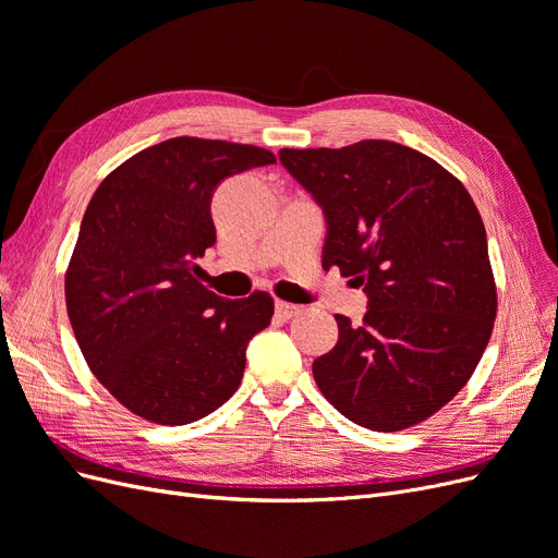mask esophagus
Wrapping results in <instances>:
<instances>
[{
	"instance_id": "34e87169",
	"label": "esophagus",
	"mask_w": 558,
	"mask_h": 558,
	"mask_svg": "<svg viewBox=\"0 0 558 558\" xmlns=\"http://www.w3.org/2000/svg\"><path fill=\"white\" fill-rule=\"evenodd\" d=\"M275 310H277V316L283 318V320H289V318H293V316H298L302 312V307L291 305V302H283V300H277Z\"/></svg>"
}]
</instances>
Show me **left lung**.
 I'll return each instance as SVG.
<instances>
[{
	"label": "left lung",
	"mask_w": 558,
	"mask_h": 558,
	"mask_svg": "<svg viewBox=\"0 0 558 558\" xmlns=\"http://www.w3.org/2000/svg\"><path fill=\"white\" fill-rule=\"evenodd\" d=\"M326 211L324 269L367 293L361 326L337 314L340 340L312 365L349 421L396 433L461 391L498 312L486 230L465 185L440 162L386 140L281 148Z\"/></svg>",
	"instance_id": "left-lung-1"
}]
</instances>
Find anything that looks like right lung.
<instances>
[{
    "instance_id": "add662e5",
    "label": "right lung",
    "mask_w": 558,
    "mask_h": 558,
    "mask_svg": "<svg viewBox=\"0 0 558 558\" xmlns=\"http://www.w3.org/2000/svg\"><path fill=\"white\" fill-rule=\"evenodd\" d=\"M277 162L272 150L174 137L118 165L88 202L64 272L78 349L107 391L150 424L183 426L238 391L246 344L275 300H226L197 279L216 242L218 181Z\"/></svg>"
}]
</instances>
